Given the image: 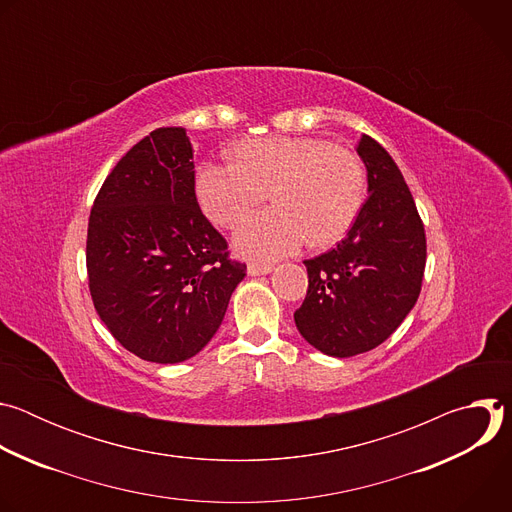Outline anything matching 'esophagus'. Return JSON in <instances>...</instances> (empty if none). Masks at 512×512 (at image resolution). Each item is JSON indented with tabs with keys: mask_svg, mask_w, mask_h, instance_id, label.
I'll use <instances>...</instances> for the list:
<instances>
[{
	"mask_svg": "<svg viewBox=\"0 0 512 512\" xmlns=\"http://www.w3.org/2000/svg\"><path fill=\"white\" fill-rule=\"evenodd\" d=\"M247 271H249V275H267V273H271L273 271V265H267V263H249V267H247Z\"/></svg>",
	"mask_w": 512,
	"mask_h": 512,
	"instance_id": "34e87169",
	"label": "esophagus"
}]
</instances>
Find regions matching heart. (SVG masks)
Listing matches in <instances>:
<instances>
[{
    "label": "heart",
    "mask_w": 512,
    "mask_h": 512,
    "mask_svg": "<svg viewBox=\"0 0 512 512\" xmlns=\"http://www.w3.org/2000/svg\"><path fill=\"white\" fill-rule=\"evenodd\" d=\"M362 162L340 145L314 137H261L237 145L235 162L204 164L196 196L212 223L233 229L269 192L275 208L247 221L235 245L255 259H279L308 239L330 247L346 237L364 202Z\"/></svg>",
    "instance_id": "1"
}]
</instances>
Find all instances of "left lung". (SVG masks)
<instances>
[{
    "label": "left lung",
    "mask_w": 512,
    "mask_h": 512,
    "mask_svg": "<svg viewBox=\"0 0 512 512\" xmlns=\"http://www.w3.org/2000/svg\"><path fill=\"white\" fill-rule=\"evenodd\" d=\"M369 198L348 235L306 259L308 294L294 320L300 334L336 358L383 344L415 306L425 271V229L401 170L379 141L362 135Z\"/></svg>",
    "instance_id": "1"
}]
</instances>
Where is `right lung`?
Here are the masks:
<instances>
[{"label":"right lung","instance_id":"1","mask_svg":"<svg viewBox=\"0 0 512 512\" xmlns=\"http://www.w3.org/2000/svg\"><path fill=\"white\" fill-rule=\"evenodd\" d=\"M245 271L198 206L186 129L135 143L105 178L87 231L91 298L113 338L150 362L192 358Z\"/></svg>","mask_w":512,"mask_h":512}]
</instances>
